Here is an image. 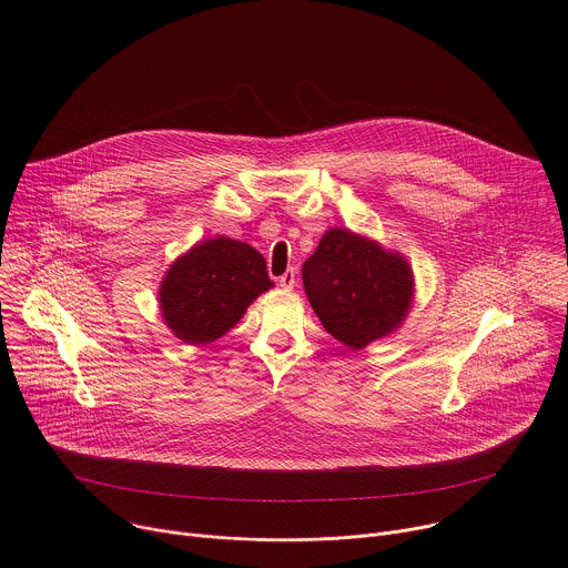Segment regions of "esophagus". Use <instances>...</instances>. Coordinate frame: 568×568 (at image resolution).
I'll return each instance as SVG.
<instances>
[{
	"label": "esophagus",
	"mask_w": 568,
	"mask_h": 568,
	"mask_svg": "<svg viewBox=\"0 0 568 568\" xmlns=\"http://www.w3.org/2000/svg\"><path fill=\"white\" fill-rule=\"evenodd\" d=\"M278 285L283 290H292L296 285V272L294 270H287L283 276H278Z\"/></svg>",
	"instance_id": "1"
}]
</instances>
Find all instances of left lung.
Here are the masks:
<instances>
[{
    "label": "left lung",
    "instance_id": "8db88e82",
    "mask_svg": "<svg viewBox=\"0 0 568 568\" xmlns=\"http://www.w3.org/2000/svg\"><path fill=\"white\" fill-rule=\"evenodd\" d=\"M303 285L323 327L349 349L394 334L414 298L405 256L343 227L323 234L303 263Z\"/></svg>",
    "mask_w": 568,
    "mask_h": 568
}]
</instances>
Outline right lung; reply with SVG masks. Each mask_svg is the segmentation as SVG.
<instances>
[{
	"label": "right lung",
	"mask_w": 568,
	"mask_h": 568,
	"mask_svg": "<svg viewBox=\"0 0 568 568\" xmlns=\"http://www.w3.org/2000/svg\"><path fill=\"white\" fill-rule=\"evenodd\" d=\"M274 283L263 254L216 236L179 256L159 287L165 325L187 345H207L227 334Z\"/></svg>",
	"instance_id": "right-lung-1"
}]
</instances>
